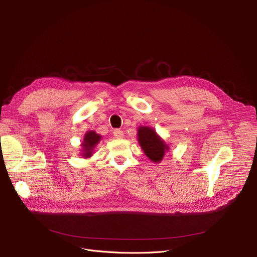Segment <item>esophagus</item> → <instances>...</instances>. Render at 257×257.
<instances>
[{"mask_svg":"<svg viewBox=\"0 0 257 257\" xmlns=\"http://www.w3.org/2000/svg\"><path fill=\"white\" fill-rule=\"evenodd\" d=\"M113 136H114L115 139H123L124 132L121 131V130H119V129H115V130L113 131Z\"/></svg>","mask_w":257,"mask_h":257,"instance_id":"1","label":"esophagus"}]
</instances>
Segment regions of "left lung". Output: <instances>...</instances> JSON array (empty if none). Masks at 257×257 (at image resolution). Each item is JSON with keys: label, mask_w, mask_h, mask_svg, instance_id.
Segmentation results:
<instances>
[{"label": "left lung", "mask_w": 257, "mask_h": 257, "mask_svg": "<svg viewBox=\"0 0 257 257\" xmlns=\"http://www.w3.org/2000/svg\"><path fill=\"white\" fill-rule=\"evenodd\" d=\"M138 141L145 155L155 164H159L170 150V146L151 127L140 126L138 128Z\"/></svg>", "instance_id": "8db88e82"}]
</instances>
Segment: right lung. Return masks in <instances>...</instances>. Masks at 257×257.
I'll return each instance as SVG.
<instances>
[{
    "instance_id": "obj_1",
    "label": "right lung",
    "mask_w": 257,
    "mask_h": 257,
    "mask_svg": "<svg viewBox=\"0 0 257 257\" xmlns=\"http://www.w3.org/2000/svg\"><path fill=\"white\" fill-rule=\"evenodd\" d=\"M102 140V137L96 131L89 130L84 134V138L81 144V156L83 158H90L93 154L94 148L97 147L99 142Z\"/></svg>"
}]
</instances>
